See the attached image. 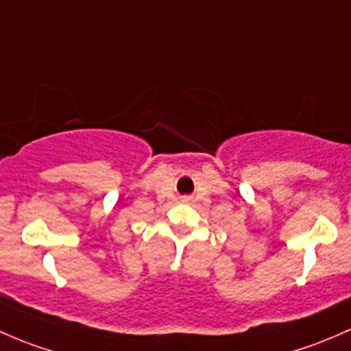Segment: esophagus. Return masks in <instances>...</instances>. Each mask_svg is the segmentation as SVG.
<instances>
[{
    "label": "esophagus",
    "mask_w": 351,
    "mask_h": 351,
    "mask_svg": "<svg viewBox=\"0 0 351 351\" xmlns=\"http://www.w3.org/2000/svg\"><path fill=\"white\" fill-rule=\"evenodd\" d=\"M182 201H184V202H189V201H193V197H191V196H184Z\"/></svg>",
    "instance_id": "1"
}]
</instances>
